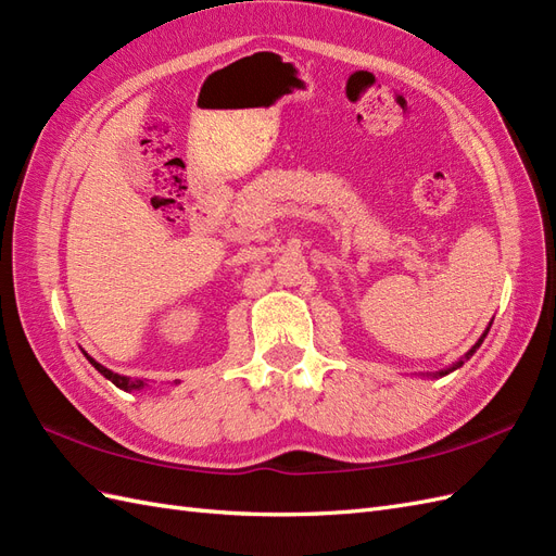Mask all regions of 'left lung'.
<instances>
[{"label": "left lung", "mask_w": 556, "mask_h": 556, "mask_svg": "<svg viewBox=\"0 0 556 556\" xmlns=\"http://www.w3.org/2000/svg\"><path fill=\"white\" fill-rule=\"evenodd\" d=\"M491 324L493 321H489V326H486V331H483L481 336H479V340H477V343L472 345V348H469L465 354H463V357L458 359V362H453L451 366H446V368H441V371H437V374H430V376H427V378H444V376H448V374H453L455 371V368H460L467 359H472V354L481 348V343H483V338H486V333H489V329H491Z\"/></svg>", "instance_id": "left-lung-1"}]
</instances>
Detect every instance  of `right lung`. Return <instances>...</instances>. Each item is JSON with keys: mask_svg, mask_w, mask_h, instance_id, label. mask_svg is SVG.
Here are the masks:
<instances>
[{"mask_svg": "<svg viewBox=\"0 0 556 556\" xmlns=\"http://www.w3.org/2000/svg\"><path fill=\"white\" fill-rule=\"evenodd\" d=\"M84 357H87L89 362H91V366L96 368L98 374L101 376H105L112 386H117L119 390H124V392H134V390H146V388H150V380H146V378H129V376H122V374H115V371H110V368H105L103 364H98L93 357H89L87 352H84ZM178 386V382H176Z\"/></svg>", "mask_w": 556, "mask_h": 556, "instance_id": "add662e5", "label": "right lung"}]
</instances>
